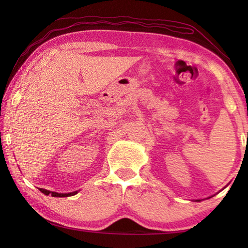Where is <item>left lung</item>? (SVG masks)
Instances as JSON below:
<instances>
[{
	"label": "left lung",
	"mask_w": 248,
	"mask_h": 248,
	"mask_svg": "<svg viewBox=\"0 0 248 248\" xmlns=\"http://www.w3.org/2000/svg\"><path fill=\"white\" fill-rule=\"evenodd\" d=\"M198 201H199V200H198Z\"/></svg>",
	"instance_id": "8db88e82"
}]
</instances>
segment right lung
<instances>
[{
    "label": "right lung",
    "mask_w": 248,
    "mask_h": 248,
    "mask_svg": "<svg viewBox=\"0 0 248 248\" xmlns=\"http://www.w3.org/2000/svg\"><path fill=\"white\" fill-rule=\"evenodd\" d=\"M39 190L43 192L45 195H51L52 197H70V196H73L75 194H78V191H74V192H70V194H58V192H53V191H49L47 189H43V188H39Z\"/></svg>",
    "instance_id": "1"
}]
</instances>
